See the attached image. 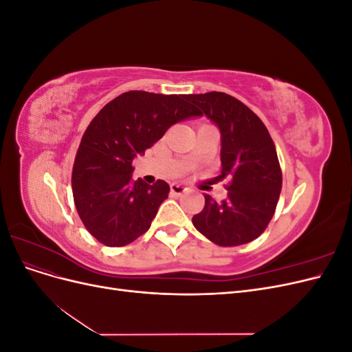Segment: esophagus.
<instances>
[{
	"label": "esophagus",
	"mask_w": 352,
	"mask_h": 352,
	"mask_svg": "<svg viewBox=\"0 0 352 352\" xmlns=\"http://www.w3.org/2000/svg\"><path fill=\"white\" fill-rule=\"evenodd\" d=\"M186 189H188L186 186H184V185H180V184H172V185H170V190H172V192H173V194H176V195H180V194H184Z\"/></svg>",
	"instance_id": "obj_1"
}]
</instances>
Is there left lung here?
Instances as JSON below:
<instances>
[{
	"mask_svg": "<svg viewBox=\"0 0 352 352\" xmlns=\"http://www.w3.org/2000/svg\"><path fill=\"white\" fill-rule=\"evenodd\" d=\"M221 133V175L229 179L221 202L204 195L206 206L192 217L202 235L220 247L257 239L270 223L282 189V170L272 136L260 117L225 92L189 95Z\"/></svg>",
	"mask_w": 352,
	"mask_h": 352,
	"instance_id": "8db88e82",
	"label": "left lung"
}]
</instances>
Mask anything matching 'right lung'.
<instances>
[{"label": "right lung", "instance_id": "1", "mask_svg": "<svg viewBox=\"0 0 352 352\" xmlns=\"http://www.w3.org/2000/svg\"><path fill=\"white\" fill-rule=\"evenodd\" d=\"M189 95L129 91L105 104L85 131L74 158L72 190L83 226L107 247H124L150 229L168 197L164 180H133L132 162L170 126L201 111Z\"/></svg>", "mask_w": 352, "mask_h": 352}]
</instances>
